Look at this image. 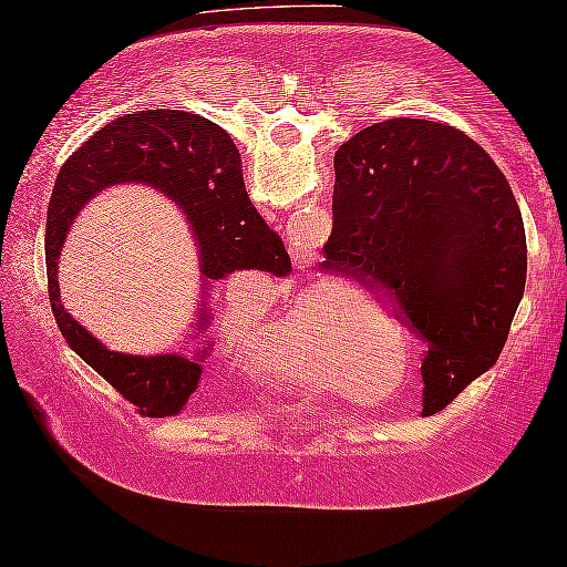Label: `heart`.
<instances>
[{"instance_id":"b5f03b06","label":"heart","mask_w":567,"mask_h":567,"mask_svg":"<svg viewBox=\"0 0 567 567\" xmlns=\"http://www.w3.org/2000/svg\"><path fill=\"white\" fill-rule=\"evenodd\" d=\"M334 293L319 291L293 299L289 311L268 321L248 339V364L303 390H327L342 372V350L370 354V342L390 350L398 344L393 327L362 293L344 291L334 310Z\"/></svg>"}]
</instances>
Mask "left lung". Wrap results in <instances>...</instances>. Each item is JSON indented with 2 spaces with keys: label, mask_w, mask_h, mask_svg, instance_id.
Here are the masks:
<instances>
[{
  "label": "left lung",
  "mask_w": 567,
  "mask_h": 567,
  "mask_svg": "<svg viewBox=\"0 0 567 567\" xmlns=\"http://www.w3.org/2000/svg\"><path fill=\"white\" fill-rule=\"evenodd\" d=\"M334 169L321 268L395 303L425 347L423 415L439 413L507 342L527 278L517 199L472 136L425 118L362 128Z\"/></svg>",
  "instance_id": "1"
}]
</instances>
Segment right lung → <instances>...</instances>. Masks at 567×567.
Returning a JSON list of instances; mask_svg holds the SVG:
<instances>
[{"instance_id": "obj_1", "label": "right lung", "mask_w": 567, "mask_h": 567, "mask_svg": "<svg viewBox=\"0 0 567 567\" xmlns=\"http://www.w3.org/2000/svg\"><path fill=\"white\" fill-rule=\"evenodd\" d=\"M136 182L159 189L182 207L195 233L203 293L207 281L254 268L274 276L291 271L284 243L250 203L240 152L230 134L187 111L126 113L95 132L63 164L52 189L45 228L48 293L71 350L146 417L177 415L199 385L207 350L185 354H124L106 350L60 301L58 258L68 228L101 189ZM197 332L210 313L203 303Z\"/></svg>"}]
</instances>
